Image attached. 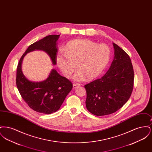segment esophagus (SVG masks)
Listing matches in <instances>:
<instances>
[{"instance_id":"34e87169","label":"esophagus","mask_w":152,"mask_h":152,"mask_svg":"<svg viewBox=\"0 0 152 152\" xmlns=\"http://www.w3.org/2000/svg\"><path fill=\"white\" fill-rule=\"evenodd\" d=\"M80 84H78V83H74V84H73V87L74 88H77V87H80Z\"/></svg>"}]
</instances>
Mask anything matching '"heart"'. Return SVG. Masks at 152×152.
<instances>
[{"label":"heart","instance_id":"heart-1","mask_svg":"<svg viewBox=\"0 0 152 152\" xmlns=\"http://www.w3.org/2000/svg\"><path fill=\"white\" fill-rule=\"evenodd\" d=\"M110 56L111 51L107 45L88 39H76L67 44L65 51L58 52L56 61L66 77L71 76L76 64L78 70L75 79L80 81L98 77L108 65Z\"/></svg>","mask_w":152,"mask_h":152}]
</instances>
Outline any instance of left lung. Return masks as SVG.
Instances as JSON below:
<instances>
[{
	"label": "left lung",
	"instance_id": "obj_1",
	"mask_svg": "<svg viewBox=\"0 0 152 152\" xmlns=\"http://www.w3.org/2000/svg\"><path fill=\"white\" fill-rule=\"evenodd\" d=\"M115 57L108 72L84 87L87 109L96 116L113 113L130 98L134 85V71L129 55L113 43Z\"/></svg>",
	"mask_w": 152,
	"mask_h": 152
}]
</instances>
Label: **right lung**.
Returning <instances> with one entry per match:
<instances>
[{"instance_id":"1","label":"right lung","mask_w":152,"mask_h":152,"mask_svg":"<svg viewBox=\"0 0 152 152\" xmlns=\"http://www.w3.org/2000/svg\"><path fill=\"white\" fill-rule=\"evenodd\" d=\"M60 35H51L29 45L23 53L18 64L16 84L23 99L34 110L44 114H51L60 108L66 96L72 89V83L66 77L52 69L47 79L35 83L27 79L22 71L24 56L29 52L40 50L50 56L53 65L56 64L58 48L56 42Z\"/></svg>"}]
</instances>
